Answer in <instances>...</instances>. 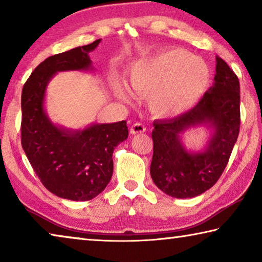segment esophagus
<instances>
[{
  "mask_svg": "<svg viewBox=\"0 0 262 262\" xmlns=\"http://www.w3.org/2000/svg\"><path fill=\"white\" fill-rule=\"evenodd\" d=\"M130 134L132 135H135V134H141V133H144L145 132V127L142 125V123H134V125H133L132 127H130Z\"/></svg>",
  "mask_w": 262,
  "mask_h": 262,
  "instance_id": "1",
  "label": "esophagus"
}]
</instances>
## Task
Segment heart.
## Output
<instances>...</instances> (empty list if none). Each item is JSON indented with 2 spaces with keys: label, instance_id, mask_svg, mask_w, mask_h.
Masks as SVG:
<instances>
[{
  "label": "heart",
  "instance_id": "b5f03b06",
  "mask_svg": "<svg viewBox=\"0 0 262 262\" xmlns=\"http://www.w3.org/2000/svg\"><path fill=\"white\" fill-rule=\"evenodd\" d=\"M210 79L207 62L179 47L137 61L129 73L132 88L148 96V107L157 118H176L192 110L205 96ZM115 92L123 100L132 99L121 84Z\"/></svg>",
  "mask_w": 262,
  "mask_h": 262
}]
</instances>
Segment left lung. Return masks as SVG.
<instances>
[{"mask_svg": "<svg viewBox=\"0 0 262 262\" xmlns=\"http://www.w3.org/2000/svg\"><path fill=\"white\" fill-rule=\"evenodd\" d=\"M200 125L211 128V139L201 152H189L182 135ZM154 127L150 174L155 185L177 199L205 193L223 173L238 139L241 88L236 74L216 56L214 84L202 99L183 115L154 121Z\"/></svg>", "mask_w": 262, "mask_h": 262, "instance_id": "1", "label": "left lung"}]
</instances>
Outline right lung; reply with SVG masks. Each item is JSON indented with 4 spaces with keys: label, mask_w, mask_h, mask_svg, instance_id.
Here are the masks:
<instances>
[{
    "label": "right lung",
    "mask_w": 262,
    "mask_h": 262,
    "mask_svg": "<svg viewBox=\"0 0 262 262\" xmlns=\"http://www.w3.org/2000/svg\"><path fill=\"white\" fill-rule=\"evenodd\" d=\"M99 42L47 57L21 91V147L42 185L67 200L88 201L103 192L113 174L114 148L128 137L126 121L69 129L53 123L43 107L47 85L57 73L94 69L89 53Z\"/></svg>",
    "instance_id": "obj_1"
}]
</instances>
